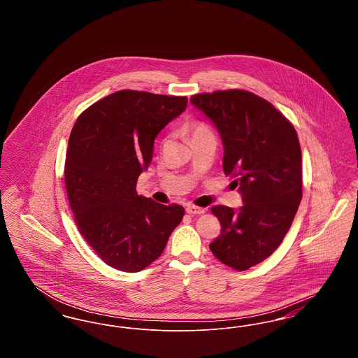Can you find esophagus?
<instances>
[{"label":"esophagus","mask_w":358,"mask_h":358,"mask_svg":"<svg viewBox=\"0 0 358 358\" xmlns=\"http://www.w3.org/2000/svg\"><path fill=\"white\" fill-rule=\"evenodd\" d=\"M187 213L189 215H203L205 213L204 208H200V206H194V205H187Z\"/></svg>","instance_id":"34e87169"}]
</instances>
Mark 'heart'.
I'll return each instance as SVG.
<instances>
[{"label": "heart", "instance_id": "b5f03b06", "mask_svg": "<svg viewBox=\"0 0 358 358\" xmlns=\"http://www.w3.org/2000/svg\"><path fill=\"white\" fill-rule=\"evenodd\" d=\"M189 134L193 138V136H203V134H210V131L208 130V127L203 124V123H192L187 129Z\"/></svg>", "mask_w": 358, "mask_h": 358}]
</instances>
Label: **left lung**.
Returning a JSON list of instances; mask_svg holds the SVG:
<instances>
[{
	"mask_svg": "<svg viewBox=\"0 0 358 358\" xmlns=\"http://www.w3.org/2000/svg\"><path fill=\"white\" fill-rule=\"evenodd\" d=\"M190 103L216 126L222 169L243 205H216L222 234L209 248L222 263L248 270L280 245L302 199V153L296 131L273 104L243 90L197 94Z\"/></svg>",
	"mask_w": 358,
	"mask_h": 358,
	"instance_id": "left-lung-1",
	"label": "left lung"
}]
</instances>
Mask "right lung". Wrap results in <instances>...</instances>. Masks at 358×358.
<instances>
[{
  "label": "right lung",
  "mask_w": 358,
  "mask_h": 358,
  "mask_svg": "<svg viewBox=\"0 0 358 358\" xmlns=\"http://www.w3.org/2000/svg\"><path fill=\"white\" fill-rule=\"evenodd\" d=\"M187 104L185 96L123 90L88 107L72 129L64 177L75 222L120 271L152 264L184 217L182 206L158 204L136 187L153 159L155 136Z\"/></svg>",
  "instance_id": "right-lung-1"
}]
</instances>
